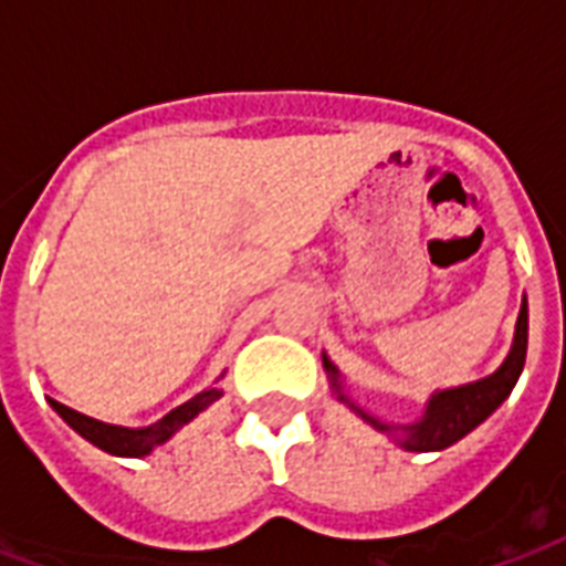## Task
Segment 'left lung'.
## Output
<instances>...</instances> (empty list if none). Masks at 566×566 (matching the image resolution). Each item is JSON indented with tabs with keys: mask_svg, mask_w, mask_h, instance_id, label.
<instances>
[{
	"mask_svg": "<svg viewBox=\"0 0 566 566\" xmlns=\"http://www.w3.org/2000/svg\"><path fill=\"white\" fill-rule=\"evenodd\" d=\"M526 346H528V305L523 302V308H520L517 317V335H514V346H511V355L505 358L500 370L493 373V376L482 378V381H473V385L464 387H452V390H443V394L431 396L429 408H426V417L420 422H413V426H390V422H378L376 417L370 413H364L361 408L355 402H349V396L340 394V381H337V370L335 364L323 358L326 364L328 376H332V385L337 390V399L346 402L349 408L361 413L364 420L376 426L378 431H387V434H394L399 438L405 449H411V452H438V449L452 447L455 440H461L464 434L484 422L491 417L502 402H505V396L514 390L517 385L520 373H523V364H526Z\"/></svg>",
	"mask_w": 566,
	"mask_h": 566,
	"instance_id": "obj_1",
	"label": "left lung"
}]
</instances>
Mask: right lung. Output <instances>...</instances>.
Masks as SVG:
<instances>
[{"label": "right lung", "instance_id": "1", "mask_svg": "<svg viewBox=\"0 0 566 566\" xmlns=\"http://www.w3.org/2000/svg\"><path fill=\"white\" fill-rule=\"evenodd\" d=\"M213 399H220V390H202L199 396H193L190 402L179 405V408H172L167 417H161L153 426H146V429H123V426H108V422L93 420V417H84V413L73 411V408H66V405L55 402V399H49L52 408H55L61 417L66 420V426H73L84 440H91L93 447L105 449L111 455H126V458H140L149 455L155 447H161L164 440H170L176 431L190 422L199 411H205Z\"/></svg>", "mask_w": 566, "mask_h": 566}]
</instances>
